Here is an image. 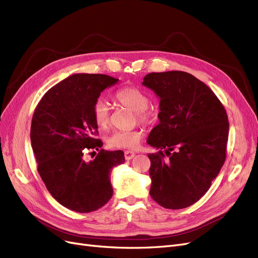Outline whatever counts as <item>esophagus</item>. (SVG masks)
<instances>
[{
  "instance_id": "1",
  "label": "esophagus",
  "mask_w": 258,
  "mask_h": 258,
  "mask_svg": "<svg viewBox=\"0 0 258 258\" xmlns=\"http://www.w3.org/2000/svg\"><path fill=\"white\" fill-rule=\"evenodd\" d=\"M135 156H136V153L132 152V150H126V152H125L126 160H131Z\"/></svg>"
}]
</instances>
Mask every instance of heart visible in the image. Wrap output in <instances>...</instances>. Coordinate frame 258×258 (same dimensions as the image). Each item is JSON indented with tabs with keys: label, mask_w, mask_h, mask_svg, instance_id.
<instances>
[{
	"label": "heart",
	"mask_w": 258,
	"mask_h": 258,
	"mask_svg": "<svg viewBox=\"0 0 258 258\" xmlns=\"http://www.w3.org/2000/svg\"><path fill=\"white\" fill-rule=\"evenodd\" d=\"M114 99L120 105L136 112L137 118L142 123H152L155 119V112L148 109L149 98L141 90L133 86L122 87L114 94ZM93 118L99 128L108 127L110 122V109L105 101L99 99L93 105ZM143 138V131L140 129L123 131L116 130L108 138L106 142L111 148H137Z\"/></svg>",
	"instance_id": "obj_1"
}]
</instances>
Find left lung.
I'll return each instance as SVG.
<instances>
[{"label":"left lung","mask_w":258,"mask_h":258,"mask_svg":"<svg viewBox=\"0 0 258 258\" xmlns=\"http://www.w3.org/2000/svg\"><path fill=\"white\" fill-rule=\"evenodd\" d=\"M142 84L160 98L159 125L147 139L159 150L148 155L149 194L167 209L189 207L205 195L225 162L226 110L205 83L188 73H152Z\"/></svg>","instance_id":"8db88e82"}]
</instances>
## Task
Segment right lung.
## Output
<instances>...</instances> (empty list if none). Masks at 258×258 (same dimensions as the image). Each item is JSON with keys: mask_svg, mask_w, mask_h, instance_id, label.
<instances>
[{"mask_svg": "<svg viewBox=\"0 0 258 258\" xmlns=\"http://www.w3.org/2000/svg\"><path fill=\"white\" fill-rule=\"evenodd\" d=\"M117 81L100 74L73 75L51 87L35 109L31 142L37 171L52 197L70 210L84 214L105 205L113 195L112 168L125 162L121 150L101 149L92 113L101 92ZM95 150L97 156L85 160Z\"/></svg>", "mask_w": 258, "mask_h": 258, "instance_id": "1", "label": "right lung"}]
</instances>
